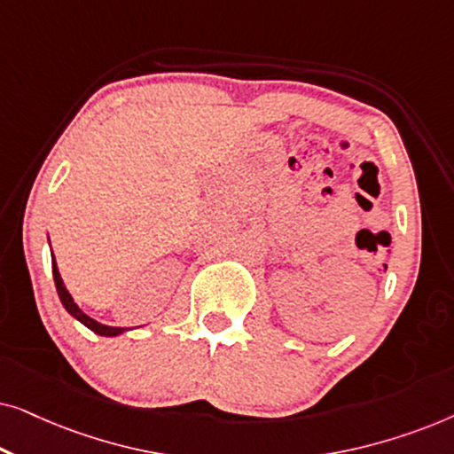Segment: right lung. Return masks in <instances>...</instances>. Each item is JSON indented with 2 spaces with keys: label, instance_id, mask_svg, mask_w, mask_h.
I'll return each mask as SVG.
<instances>
[{
  "label": "right lung",
  "instance_id": "add662e5",
  "mask_svg": "<svg viewBox=\"0 0 454 454\" xmlns=\"http://www.w3.org/2000/svg\"><path fill=\"white\" fill-rule=\"evenodd\" d=\"M51 269H53V281H55V287H58L59 300H61V303H64V308L67 309V312L74 316V318L82 322V325L86 328H90V331L95 333V334H101V337H117V334H121L123 331H126V328H121V326L101 325V322H97L95 318H90V316H86L82 309L76 306V301H74V297L70 295V291L66 289L64 281H61V275H59V270H58V262H55L53 254H51Z\"/></svg>",
  "mask_w": 454,
  "mask_h": 454
}]
</instances>
